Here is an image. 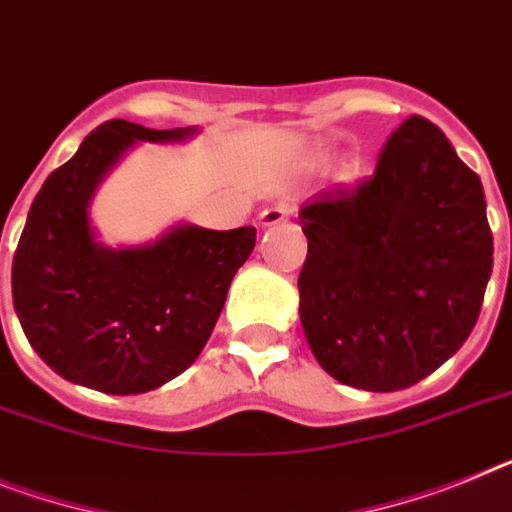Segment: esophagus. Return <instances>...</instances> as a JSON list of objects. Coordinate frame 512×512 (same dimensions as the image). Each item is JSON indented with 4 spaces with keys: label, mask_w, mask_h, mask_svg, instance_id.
I'll return each mask as SVG.
<instances>
[{
    "label": "esophagus",
    "mask_w": 512,
    "mask_h": 512,
    "mask_svg": "<svg viewBox=\"0 0 512 512\" xmlns=\"http://www.w3.org/2000/svg\"><path fill=\"white\" fill-rule=\"evenodd\" d=\"M292 209L287 207V204H274V207H266L264 212L259 214V222L264 227H272V225H279V222H287L290 220Z\"/></svg>",
    "instance_id": "34e87169"
}]
</instances>
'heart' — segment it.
Returning a JSON list of instances; mask_svg holds the SVG:
<instances>
[{
    "instance_id": "b5f03b06",
    "label": "heart",
    "mask_w": 512,
    "mask_h": 512,
    "mask_svg": "<svg viewBox=\"0 0 512 512\" xmlns=\"http://www.w3.org/2000/svg\"><path fill=\"white\" fill-rule=\"evenodd\" d=\"M326 157H329V152L316 150V152H313V163H316V165L326 163ZM357 173H360V163H357V160H349V163L342 165V176L344 178H355Z\"/></svg>"
}]
</instances>
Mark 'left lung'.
Returning a JSON list of instances; mask_svg holds the SVG:
<instances>
[{
    "instance_id": "left-lung-1",
    "label": "left lung",
    "mask_w": 512,
    "mask_h": 512,
    "mask_svg": "<svg viewBox=\"0 0 512 512\" xmlns=\"http://www.w3.org/2000/svg\"><path fill=\"white\" fill-rule=\"evenodd\" d=\"M300 321L331 378L401 391L461 349L492 274L482 181L432 121L409 116L375 173L300 209Z\"/></svg>"
}]
</instances>
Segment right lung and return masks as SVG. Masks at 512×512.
Returning a JSON list of instances; mask_svg holds the SVG:
<instances>
[{
  "label": "right lung",
  "mask_w": 512,
  "mask_h": 512,
  "mask_svg": "<svg viewBox=\"0 0 512 512\" xmlns=\"http://www.w3.org/2000/svg\"><path fill=\"white\" fill-rule=\"evenodd\" d=\"M196 129L100 124L41 186L12 261V303L30 347L61 378L129 396L189 368L220 318L256 227L178 225L150 246H100L90 199L134 142H181Z\"/></svg>",
  "instance_id": "1"
}]
</instances>
